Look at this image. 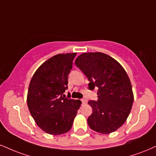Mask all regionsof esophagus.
<instances>
[{
	"label": "esophagus",
	"instance_id": "esophagus-1",
	"mask_svg": "<svg viewBox=\"0 0 156 156\" xmlns=\"http://www.w3.org/2000/svg\"><path fill=\"white\" fill-rule=\"evenodd\" d=\"M81 101H82V103H87V101H86V99H84V98L81 99Z\"/></svg>",
	"mask_w": 156,
	"mask_h": 156
}]
</instances>
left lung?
<instances>
[{"instance_id": "1", "label": "left lung", "mask_w": 156, "mask_h": 156, "mask_svg": "<svg viewBox=\"0 0 156 156\" xmlns=\"http://www.w3.org/2000/svg\"><path fill=\"white\" fill-rule=\"evenodd\" d=\"M75 64L89 80V90L98 88V101L88 102L93 108L88 125L101 134L115 132L126 122L134 101L126 71L114 58L101 52L82 53Z\"/></svg>"}]
</instances>
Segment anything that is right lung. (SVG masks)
<instances>
[{"label": "right lung", "instance_id": "add662e5", "mask_svg": "<svg viewBox=\"0 0 156 156\" xmlns=\"http://www.w3.org/2000/svg\"><path fill=\"white\" fill-rule=\"evenodd\" d=\"M76 53L58 54L45 61L32 76L27 105L37 126L49 134L69 132L81 105L80 100L63 98L68 75Z\"/></svg>", "mask_w": 156, "mask_h": 156}]
</instances>
